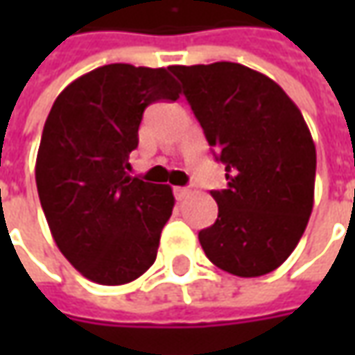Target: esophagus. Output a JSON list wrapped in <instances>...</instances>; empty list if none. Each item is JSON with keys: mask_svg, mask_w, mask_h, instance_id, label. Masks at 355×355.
<instances>
[{"mask_svg": "<svg viewBox=\"0 0 355 355\" xmlns=\"http://www.w3.org/2000/svg\"><path fill=\"white\" fill-rule=\"evenodd\" d=\"M189 193H191V191H189L187 187H173V196H175L178 201H184L185 198H189Z\"/></svg>", "mask_w": 355, "mask_h": 355, "instance_id": "obj_1", "label": "esophagus"}]
</instances>
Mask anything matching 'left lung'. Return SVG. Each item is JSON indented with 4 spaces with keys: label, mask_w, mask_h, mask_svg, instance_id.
Returning a JSON list of instances; mask_svg holds the SVG:
<instances>
[{
    "label": "left lung",
    "mask_w": 355,
    "mask_h": 355,
    "mask_svg": "<svg viewBox=\"0 0 355 355\" xmlns=\"http://www.w3.org/2000/svg\"><path fill=\"white\" fill-rule=\"evenodd\" d=\"M199 120L227 189H213L217 221L199 231L207 259L261 277L294 251L314 205L316 148L298 106L263 73L239 62L170 67Z\"/></svg>",
    "instance_id": "left-lung-1"
}]
</instances>
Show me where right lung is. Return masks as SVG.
I'll use <instances>...</instances> for the list:
<instances>
[{
	"label": "right lung",
	"instance_id": "right-lung-1",
	"mask_svg": "<svg viewBox=\"0 0 355 355\" xmlns=\"http://www.w3.org/2000/svg\"><path fill=\"white\" fill-rule=\"evenodd\" d=\"M178 98L168 69L114 62L73 80L49 112L37 191L59 251L92 282L126 284L156 261L175 199L126 170L146 106Z\"/></svg>",
	"mask_w": 355,
	"mask_h": 355
}]
</instances>
